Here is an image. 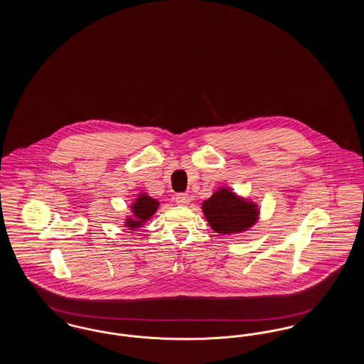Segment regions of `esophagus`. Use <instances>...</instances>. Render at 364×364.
I'll list each match as a JSON object with an SVG mask.
<instances>
[{
    "mask_svg": "<svg viewBox=\"0 0 364 364\" xmlns=\"http://www.w3.org/2000/svg\"><path fill=\"white\" fill-rule=\"evenodd\" d=\"M176 202L180 206H187L191 202L190 195L188 193H178V195H176Z\"/></svg>",
    "mask_w": 364,
    "mask_h": 364,
    "instance_id": "obj_1",
    "label": "esophagus"
}]
</instances>
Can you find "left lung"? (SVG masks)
<instances>
[{"label":"left lung","mask_w":364,"mask_h":364,"mask_svg":"<svg viewBox=\"0 0 364 364\" xmlns=\"http://www.w3.org/2000/svg\"><path fill=\"white\" fill-rule=\"evenodd\" d=\"M202 211L210 228L220 235H237L248 230L259 220V206L250 198L240 196L228 186H221L202 202Z\"/></svg>","instance_id":"8db88e82"}]
</instances>
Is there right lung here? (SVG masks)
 <instances>
[{"instance_id":"1","label":"right lung","mask_w":364,"mask_h":364,"mask_svg":"<svg viewBox=\"0 0 364 364\" xmlns=\"http://www.w3.org/2000/svg\"><path fill=\"white\" fill-rule=\"evenodd\" d=\"M131 215H127L124 220V225L129 230H136L146 225L147 221L156 214L159 208L158 199L151 198L147 192L141 191L136 195V199L129 205Z\"/></svg>"}]
</instances>
